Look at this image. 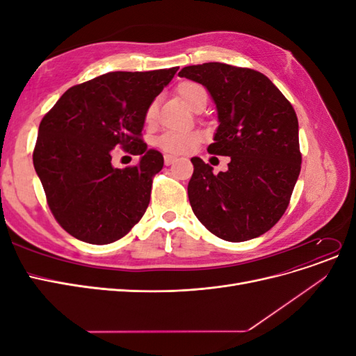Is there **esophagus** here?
Listing matches in <instances>:
<instances>
[{"instance_id":"1","label":"esophagus","mask_w":356,"mask_h":356,"mask_svg":"<svg viewBox=\"0 0 356 356\" xmlns=\"http://www.w3.org/2000/svg\"><path fill=\"white\" fill-rule=\"evenodd\" d=\"M175 161H177V157L169 156V154L165 156V165H166V166H170L172 163H175Z\"/></svg>"}]
</instances>
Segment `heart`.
<instances>
[{
  "instance_id": "heart-1",
  "label": "heart",
  "mask_w": 356,
  "mask_h": 356,
  "mask_svg": "<svg viewBox=\"0 0 356 356\" xmlns=\"http://www.w3.org/2000/svg\"><path fill=\"white\" fill-rule=\"evenodd\" d=\"M177 93L179 99L184 102L188 108L193 110L199 101L207 99L208 95L200 84L195 81H182L178 84ZM157 114V102L153 101L148 105L145 111V120L152 123ZM202 135L199 132H168L161 135L159 139V145L168 153L172 154H186L195 149L196 145L200 143Z\"/></svg>"
}]
</instances>
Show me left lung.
Wrapping results in <instances>:
<instances>
[{"label": "left lung", "instance_id": "obj_1", "mask_svg": "<svg viewBox=\"0 0 356 356\" xmlns=\"http://www.w3.org/2000/svg\"><path fill=\"white\" fill-rule=\"evenodd\" d=\"M178 75L209 92L218 127L208 153L230 157L229 170L218 175L200 157L191 159V209L224 241L258 238L282 217L300 175L293 105L264 74L250 68L209 62L182 68Z\"/></svg>", "mask_w": 356, "mask_h": 356}]
</instances>
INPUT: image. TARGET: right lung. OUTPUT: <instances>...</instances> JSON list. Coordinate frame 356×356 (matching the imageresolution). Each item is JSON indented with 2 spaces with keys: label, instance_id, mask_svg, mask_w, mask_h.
<instances>
[{
  "label": "right lung",
  "instance_id": "1",
  "mask_svg": "<svg viewBox=\"0 0 356 356\" xmlns=\"http://www.w3.org/2000/svg\"><path fill=\"white\" fill-rule=\"evenodd\" d=\"M177 71L106 72L72 86L41 120L34 168L53 215L75 239L111 243L143 218L163 156L139 135L148 105ZM117 145L142 156L136 167L112 166Z\"/></svg>",
  "mask_w": 356,
  "mask_h": 356
}]
</instances>
